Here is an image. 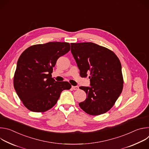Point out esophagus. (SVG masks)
I'll use <instances>...</instances> for the list:
<instances>
[{"instance_id":"34e87169","label":"esophagus","mask_w":149,"mask_h":149,"mask_svg":"<svg viewBox=\"0 0 149 149\" xmlns=\"http://www.w3.org/2000/svg\"><path fill=\"white\" fill-rule=\"evenodd\" d=\"M71 88H72V90H78V86H72L71 87Z\"/></svg>"}]
</instances>
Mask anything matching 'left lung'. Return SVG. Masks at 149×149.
Returning <instances> with one entry per match:
<instances>
[{
	"mask_svg": "<svg viewBox=\"0 0 149 149\" xmlns=\"http://www.w3.org/2000/svg\"><path fill=\"white\" fill-rule=\"evenodd\" d=\"M71 46L80 76L90 79V87H79L87 95L79 107L92 116L105 113L113 107L123 88L118 58L109 49L93 42L71 43Z\"/></svg>",
	"mask_w": 149,
	"mask_h": 149,
	"instance_id": "left-lung-1",
	"label": "left lung"
}]
</instances>
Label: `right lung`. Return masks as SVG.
Wrapping results in <instances>:
<instances>
[{
	"instance_id": "right-lung-1",
	"label": "right lung",
	"mask_w": 149,
	"mask_h": 149,
	"mask_svg": "<svg viewBox=\"0 0 149 149\" xmlns=\"http://www.w3.org/2000/svg\"><path fill=\"white\" fill-rule=\"evenodd\" d=\"M70 48L67 42H50L31 46L20 55L13 86L29 110L43 113L51 109L62 91L71 88L68 82L56 81L51 75L57 59L68 52Z\"/></svg>"
}]
</instances>
